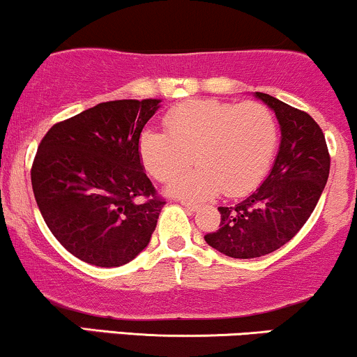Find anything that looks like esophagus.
<instances>
[{
    "instance_id": "esophagus-1",
    "label": "esophagus",
    "mask_w": 357,
    "mask_h": 357,
    "mask_svg": "<svg viewBox=\"0 0 357 357\" xmlns=\"http://www.w3.org/2000/svg\"><path fill=\"white\" fill-rule=\"evenodd\" d=\"M181 205L185 206L188 211H197L198 210V205H197V203H193V202H181Z\"/></svg>"
}]
</instances>
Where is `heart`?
<instances>
[{"mask_svg":"<svg viewBox=\"0 0 357 357\" xmlns=\"http://www.w3.org/2000/svg\"><path fill=\"white\" fill-rule=\"evenodd\" d=\"M166 127L169 134L154 128L140 134V159L164 183L186 171L195 155L197 169L169 186V193L190 199L249 193L268 174L278 146L274 115L257 101H186L167 113Z\"/></svg>","mask_w":357,"mask_h":357,"instance_id":"heart-1","label":"heart"}]
</instances>
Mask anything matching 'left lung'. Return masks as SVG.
I'll return each instance as SVG.
<instances>
[{
	"mask_svg": "<svg viewBox=\"0 0 357 357\" xmlns=\"http://www.w3.org/2000/svg\"><path fill=\"white\" fill-rule=\"evenodd\" d=\"M276 115L281 144L268 178L234 206H218L220 229L206 244L234 259L271 254L298 234L315 210L331 171L322 128L308 113L256 93Z\"/></svg>",
	"mask_w": 357,
	"mask_h": 357,
	"instance_id": "1",
	"label": "left lung"
}]
</instances>
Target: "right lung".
Wrapping results in <instances>:
<instances>
[{
  "label": "right lung",
  "instance_id": "right-lung-1",
  "mask_svg": "<svg viewBox=\"0 0 357 357\" xmlns=\"http://www.w3.org/2000/svg\"><path fill=\"white\" fill-rule=\"evenodd\" d=\"M160 100H116L59 121L32 166L38 210L62 248L100 268L147 248L162 206L140 162L139 139Z\"/></svg>",
  "mask_w": 357,
  "mask_h": 357
}]
</instances>
